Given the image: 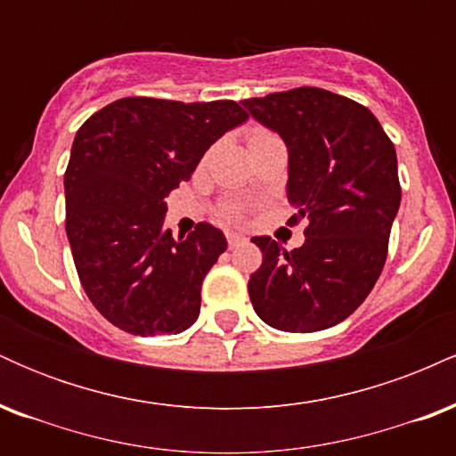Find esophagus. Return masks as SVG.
<instances>
[{
  "mask_svg": "<svg viewBox=\"0 0 456 456\" xmlns=\"http://www.w3.org/2000/svg\"><path fill=\"white\" fill-rule=\"evenodd\" d=\"M244 240H246L244 235H240V233H227V244H229V248H235V246L242 244Z\"/></svg>",
  "mask_w": 456,
  "mask_h": 456,
  "instance_id": "1",
  "label": "esophagus"
}]
</instances>
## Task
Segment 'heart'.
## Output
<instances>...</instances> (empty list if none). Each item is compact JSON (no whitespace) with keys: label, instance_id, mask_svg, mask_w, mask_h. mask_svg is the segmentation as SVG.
I'll use <instances>...</instances> for the list:
<instances>
[{"label":"heart","instance_id":"heart-1","mask_svg":"<svg viewBox=\"0 0 456 456\" xmlns=\"http://www.w3.org/2000/svg\"><path fill=\"white\" fill-rule=\"evenodd\" d=\"M272 137H276V134L265 126H250L248 133H246L248 148H250V145H257V143H261V141L272 139ZM216 214H218V218H223V221L235 223V221H240V218L244 216V206H242V203H238V201H224V203H221V206H218Z\"/></svg>","mask_w":456,"mask_h":456}]
</instances>
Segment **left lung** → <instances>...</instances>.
<instances>
[{"label":"left lung","mask_w":456,"mask_h":456,"mask_svg":"<svg viewBox=\"0 0 456 456\" xmlns=\"http://www.w3.org/2000/svg\"><path fill=\"white\" fill-rule=\"evenodd\" d=\"M242 104L289 150L287 199L306 221V242L285 250L253 242L264 264L250 274L255 313L282 332L337 326L366 300L388 257L401 203L396 151L364 104L322 87H296Z\"/></svg>","instance_id":"obj_1"}]
</instances>
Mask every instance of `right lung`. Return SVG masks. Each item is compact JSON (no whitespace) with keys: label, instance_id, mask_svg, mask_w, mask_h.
Masks as SVG:
<instances>
[{"label":"right lung","instance_id":"add662e5","mask_svg":"<svg viewBox=\"0 0 456 456\" xmlns=\"http://www.w3.org/2000/svg\"><path fill=\"white\" fill-rule=\"evenodd\" d=\"M246 118L235 101L128 96L77 130L64 174L66 233L83 291L115 328L156 337L197 322L203 279L227 240L210 223L174 240L162 227L165 199Z\"/></svg>","mask_w":456,"mask_h":456}]
</instances>
